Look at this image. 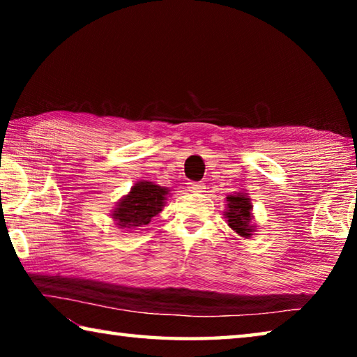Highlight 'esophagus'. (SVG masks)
I'll return each instance as SVG.
<instances>
[{"instance_id": "obj_1", "label": "esophagus", "mask_w": 357, "mask_h": 357, "mask_svg": "<svg viewBox=\"0 0 357 357\" xmlns=\"http://www.w3.org/2000/svg\"><path fill=\"white\" fill-rule=\"evenodd\" d=\"M204 189L203 183H189V190L193 193H202Z\"/></svg>"}]
</instances>
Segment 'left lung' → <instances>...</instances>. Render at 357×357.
<instances>
[{
    "label": "left lung",
    "mask_w": 357,
    "mask_h": 357,
    "mask_svg": "<svg viewBox=\"0 0 357 357\" xmlns=\"http://www.w3.org/2000/svg\"><path fill=\"white\" fill-rule=\"evenodd\" d=\"M252 200L247 193H234V195L227 197V211L225 217L228 227L236 231L239 236L250 238L255 231L253 225V213H252Z\"/></svg>",
    "instance_id": "8db88e82"
}]
</instances>
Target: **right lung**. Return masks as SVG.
<instances>
[{"mask_svg":"<svg viewBox=\"0 0 357 357\" xmlns=\"http://www.w3.org/2000/svg\"><path fill=\"white\" fill-rule=\"evenodd\" d=\"M168 192L170 190L167 187H160L151 181H138L114 206L112 219L121 229L128 231L148 225L165 206Z\"/></svg>","mask_w":357,"mask_h":357,"instance_id":"1","label":"right lung"}]
</instances>
